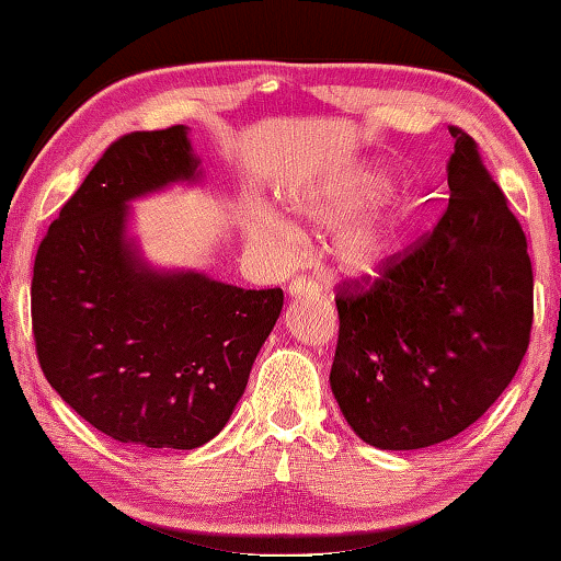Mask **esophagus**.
Here are the masks:
<instances>
[{
  "instance_id": "esophagus-1",
  "label": "esophagus",
  "mask_w": 561,
  "mask_h": 561,
  "mask_svg": "<svg viewBox=\"0 0 561 561\" xmlns=\"http://www.w3.org/2000/svg\"><path fill=\"white\" fill-rule=\"evenodd\" d=\"M317 282L312 277H295L289 282V295L291 297H301V295H309V291H317Z\"/></svg>"
}]
</instances>
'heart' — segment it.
I'll list each match as a JSON object with an SVG mask.
<instances>
[{
	"label": "heart",
	"instance_id": "obj_1",
	"mask_svg": "<svg viewBox=\"0 0 561 561\" xmlns=\"http://www.w3.org/2000/svg\"><path fill=\"white\" fill-rule=\"evenodd\" d=\"M381 176H362L332 184H305L289 192V209L299 221L312 227H334L354 215L371 194L379 190ZM399 215L397 209L379 207L369 215L346 225L334 242V256L342 270L352 274H377L394 260L399 249ZM252 232L274 239L284 247L297 244V229L277 211L260 207L252 215Z\"/></svg>",
	"mask_w": 561,
	"mask_h": 561
}]
</instances>
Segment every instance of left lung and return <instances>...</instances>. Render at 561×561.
<instances>
[{
    "instance_id": "1",
    "label": "left lung",
    "mask_w": 561,
    "mask_h": 561,
    "mask_svg": "<svg viewBox=\"0 0 561 561\" xmlns=\"http://www.w3.org/2000/svg\"><path fill=\"white\" fill-rule=\"evenodd\" d=\"M449 204L379 277L336 287L332 392L379 449H422L474 424L517 375L535 319L527 237L479 145L449 127Z\"/></svg>"
}]
</instances>
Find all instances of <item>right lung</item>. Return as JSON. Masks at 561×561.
Masks as SVG:
<instances>
[{
	"label": "right lung",
	"mask_w": 561,
	"mask_h": 561,
	"mask_svg": "<svg viewBox=\"0 0 561 561\" xmlns=\"http://www.w3.org/2000/svg\"><path fill=\"white\" fill-rule=\"evenodd\" d=\"M197 169L182 124L114 139L37 249L32 332L44 377L106 437L194 449L217 437L282 312L284 291L149 272L127 204Z\"/></svg>",
	"instance_id": "obj_1"
}]
</instances>
